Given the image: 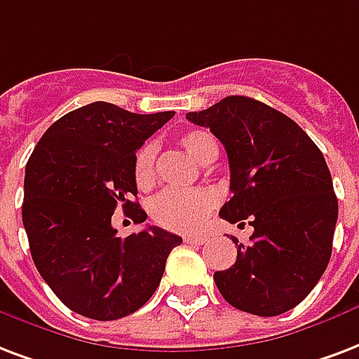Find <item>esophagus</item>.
<instances>
[{"label":"esophagus","instance_id":"1","mask_svg":"<svg viewBox=\"0 0 359 359\" xmlns=\"http://www.w3.org/2000/svg\"><path fill=\"white\" fill-rule=\"evenodd\" d=\"M209 239L205 235H186L184 237V243H188V245H203Z\"/></svg>","mask_w":359,"mask_h":359}]
</instances>
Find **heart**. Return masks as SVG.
Listing matches in <instances>:
<instances>
[{"mask_svg": "<svg viewBox=\"0 0 359 359\" xmlns=\"http://www.w3.org/2000/svg\"><path fill=\"white\" fill-rule=\"evenodd\" d=\"M180 147L199 163H209L218 154V144L209 131L190 130L179 137ZM133 175L139 188H149L154 182V147L144 144L139 149L133 163ZM215 199L209 191L168 188L152 201L150 212L160 226L173 231H198L209 216Z\"/></svg>", "mask_w": 359, "mask_h": 359, "instance_id": "1", "label": "heart"}]
</instances>
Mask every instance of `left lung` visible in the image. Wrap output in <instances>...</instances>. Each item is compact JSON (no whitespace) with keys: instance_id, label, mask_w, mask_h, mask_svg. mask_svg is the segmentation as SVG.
Returning a JSON list of instances; mask_svg holds the SVG:
<instances>
[{"instance_id":"8db88e82","label":"left lung","mask_w":359,"mask_h":359,"mask_svg":"<svg viewBox=\"0 0 359 359\" xmlns=\"http://www.w3.org/2000/svg\"><path fill=\"white\" fill-rule=\"evenodd\" d=\"M186 118L205 126L226 149L231 199L220 216L254 228L237 259L216 271L229 305L277 316L305 299L332 258L339 205L324 154L286 114L246 95H228Z\"/></svg>"}]
</instances>
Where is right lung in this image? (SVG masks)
Wrapping results in <instances>:
<instances>
[{"label": "right lung", "mask_w": 359, "mask_h": 359, "mask_svg": "<svg viewBox=\"0 0 359 359\" xmlns=\"http://www.w3.org/2000/svg\"><path fill=\"white\" fill-rule=\"evenodd\" d=\"M173 114L95 101L56 120L27 160L22 222L32 258L58 299L86 318L118 320L143 307L182 243L156 226L118 237L111 224L118 207L147 220L133 201L135 152Z\"/></svg>", "instance_id": "obj_1"}]
</instances>
